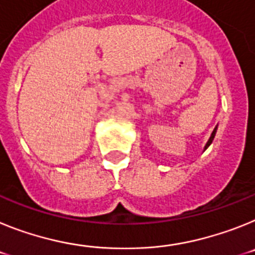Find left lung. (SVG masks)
<instances>
[{
	"instance_id": "left-lung-1",
	"label": "left lung",
	"mask_w": 255,
	"mask_h": 255,
	"mask_svg": "<svg viewBox=\"0 0 255 255\" xmlns=\"http://www.w3.org/2000/svg\"><path fill=\"white\" fill-rule=\"evenodd\" d=\"M217 126H218V125H217ZM217 126H216L215 130H213V131H212V134H211V136H209L208 141H207V144H206V145H204V150H206L207 148H208L209 145H211L212 141H213V139H215V135H216V132H217ZM204 150H203V152H204Z\"/></svg>"
}]
</instances>
